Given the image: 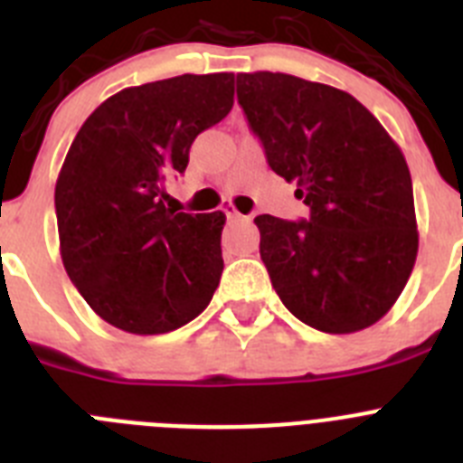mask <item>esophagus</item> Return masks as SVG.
<instances>
[{
	"label": "esophagus",
	"instance_id": "esophagus-1",
	"mask_svg": "<svg viewBox=\"0 0 463 463\" xmlns=\"http://www.w3.org/2000/svg\"><path fill=\"white\" fill-rule=\"evenodd\" d=\"M222 211H224V215H227V218H232V220H236V218H243V215H241V213L236 211V206H234V203H227V206H224Z\"/></svg>",
	"mask_w": 463,
	"mask_h": 463
}]
</instances>
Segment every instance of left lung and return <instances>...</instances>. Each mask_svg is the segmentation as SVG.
<instances>
[{
    "label": "left lung",
    "instance_id": "1",
    "mask_svg": "<svg viewBox=\"0 0 463 463\" xmlns=\"http://www.w3.org/2000/svg\"><path fill=\"white\" fill-rule=\"evenodd\" d=\"M267 162L308 220L257 215L260 255L285 308L325 334L375 325L406 288L417 220L406 157L353 94L289 73L236 76Z\"/></svg>",
    "mask_w": 463,
    "mask_h": 463
}]
</instances>
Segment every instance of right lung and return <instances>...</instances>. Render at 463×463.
Returning <instances> with one entry per match:
<instances>
[{
    "label": "right lung",
    "instance_id": "1",
    "mask_svg": "<svg viewBox=\"0 0 463 463\" xmlns=\"http://www.w3.org/2000/svg\"><path fill=\"white\" fill-rule=\"evenodd\" d=\"M234 106V73H183L125 88L83 122L55 185L60 255L101 320L166 334L211 304L224 213L165 206V181Z\"/></svg>",
    "mask_w": 463,
    "mask_h": 463
}]
</instances>
